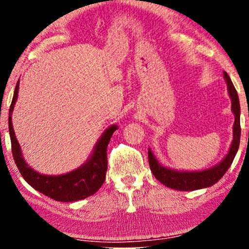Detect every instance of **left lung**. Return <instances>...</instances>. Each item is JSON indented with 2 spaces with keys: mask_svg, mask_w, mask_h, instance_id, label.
I'll use <instances>...</instances> for the list:
<instances>
[{
  "mask_svg": "<svg viewBox=\"0 0 249 249\" xmlns=\"http://www.w3.org/2000/svg\"><path fill=\"white\" fill-rule=\"evenodd\" d=\"M224 78L227 83L228 95L232 101V112L235 116V122L233 125V141L231 144L230 151L227 156L222 159L215 166L207 168L204 171H177L172 168H167L162 166L153 156L152 151L148 148V164L152 171L153 176L158 179L165 186L173 188L177 191H196L200 188L210 187L218 182L227 172L234 160L236 152L239 150L240 136H241V127H240V103L238 92L234 88L232 81L227 72H224Z\"/></svg>",
  "mask_w": 249,
  "mask_h": 249,
  "instance_id": "1",
  "label": "left lung"
}]
</instances>
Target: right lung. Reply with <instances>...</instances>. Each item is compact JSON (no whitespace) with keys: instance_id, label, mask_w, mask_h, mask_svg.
<instances>
[{"instance_id":"right-lung-1","label":"right lung","mask_w":249,"mask_h":249,"mask_svg":"<svg viewBox=\"0 0 249 249\" xmlns=\"http://www.w3.org/2000/svg\"><path fill=\"white\" fill-rule=\"evenodd\" d=\"M18 85L19 79L16 84L13 102H11L9 108L8 123H9L11 152H13L14 160L25 181L36 191L56 200V201H77V200L85 199L95 194L105 181L107 170V145L113 132L118 126L111 125L103 132L102 137L93 148L92 154L81 167L76 168L69 173L61 174V176H47V174L36 172L24 160L21 146H19L15 136L13 122H11V113L15 107L17 97H18Z\"/></svg>"}]
</instances>
